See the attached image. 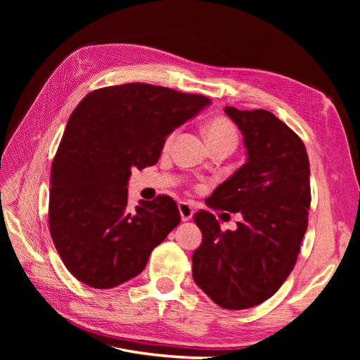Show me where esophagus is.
Wrapping results in <instances>:
<instances>
[{
    "label": "esophagus",
    "instance_id": "34e87169",
    "mask_svg": "<svg viewBox=\"0 0 360 360\" xmlns=\"http://www.w3.org/2000/svg\"><path fill=\"white\" fill-rule=\"evenodd\" d=\"M179 212L181 216V221L186 222L193 216V207L186 201H181V202H179Z\"/></svg>",
    "mask_w": 360,
    "mask_h": 360
}]
</instances>
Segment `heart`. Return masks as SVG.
I'll return each instance as SVG.
<instances>
[{"mask_svg": "<svg viewBox=\"0 0 360 360\" xmlns=\"http://www.w3.org/2000/svg\"><path fill=\"white\" fill-rule=\"evenodd\" d=\"M174 135L176 134L169 135L167 141L168 144L174 139ZM205 136H207V141H209V144L225 143V141L237 143V130L234 124L230 122V120L224 117H217V118H213L212 122H209V124L205 126Z\"/></svg>", "mask_w": 360, "mask_h": 360, "instance_id": "1", "label": "heart"}]
</instances>
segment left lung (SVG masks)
<instances>
[{"instance_id": "obj_1", "label": "left lung", "mask_w": 360, "mask_h": 360, "mask_svg": "<svg viewBox=\"0 0 360 360\" xmlns=\"http://www.w3.org/2000/svg\"><path fill=\"white\" fill-rule=\"evenodd\" d=\"M224 111L240 129L246 162L207 205L243 219L224 233L212 213H195L202 243L192 255V276L221 308L246 309L274 296L296 264L308 228L309 160L302 139L271 112Z\"/></svg>"}]
</instances>
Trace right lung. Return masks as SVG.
I'll list each match as a JSON object with an SVG mask.
<instances>
[{"label":"right lung","mask_w":360,"mask_h":360,"mask_svg":"<svg viewBox=\"0 0 360 360\" xmlns=\"http://www.w3.org/2000/svg\"><path fill=\"white\" fill-rule=\"evenodd\" d=\"M210 99L150 84L105 86L72 112L52 162L49 230L64 266L85 285L135 278L180 224L167 195L127 204L134 168L155 165L169 134Z\"/></svg>","instance_id":"right-lung-1"}]
</instances>
